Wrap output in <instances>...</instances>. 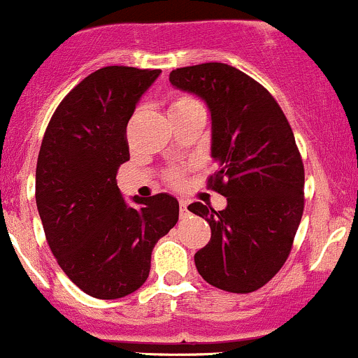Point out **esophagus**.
I'll return each instance as SVG.
<instances>
[{
	"mask_svg": "<svg viewBox=\"0 0 358 358\" xmlns=\"http://www.w3.org/2000/svg\"><path fill=\"white\" fill-rule=\"evenodd\" d=\"M179 212H180V217H186V215L189 214V210H187V203L184 200L179 201Z\"/></svg>",
	"mask_w": 358,
	"mask_h": 358,
	"instance_id": "esophagus-1",
	"label": "esophagus"
}]
</instances>
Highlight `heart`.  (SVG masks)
<instances>
[{"mask_svg": "<svg viewBox=\"0 0 358 358\" xmlns=\"http://www.w3.org/2000/svg\"><path fill=\"white\" fill-rule=\"evenodd\" d=\"M193 104H198V102L194 101L193 97H189V95H176V97L171 101V104H169V115H172V113L182 111V109L189 108V106H193ZM169 179H171L174 184H179L180 172L179 171H171V172H169Z\"/></svg>", "mask_w": 358, "mask_h": 358, "instance_id": "1", "label": "heart"}]
</instances>
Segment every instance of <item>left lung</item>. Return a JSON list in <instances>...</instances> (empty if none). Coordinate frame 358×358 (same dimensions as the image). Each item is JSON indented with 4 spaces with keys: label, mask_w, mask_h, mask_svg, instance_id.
I'll return each instance as SVG.
<instances>
[{
    "label": "left lung",
    "mask_w": 358,
    "mask_h": 358,
    "mask_svg": "<svg viewBox=\"0 0 358 358\" xmlns=\"http://www.w3.org/2000/svg\"><path fill=\"white\" fill-rule=\"evenodd\" d=\"M169 80L210 109L219 167L208 187L228 200L224 210L187 207L212 231L194 254L198 273L222 291H257L287 261L303 215L304 167L291 125L263 85L228 64L179 67Z\"/></svg>",
    "instance_id": "1"
}]
</instances>
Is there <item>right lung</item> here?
<instances>
[{
	"mask_svg": "<svg viewBox=\"0 0 358 358\" xmlns=\"http://www.w3.org/2000/svg\"><path fill=\"white\" fill-rule=\"evenodd\" d=\"M160 69L108 66L88 74L55 109L36 165V205L52 254L73 284L97 299L132 294L151 252L179 219L167 193L123 200L116 184L130 160L127 123Z\"/></svg>",
	"mask_w": 358,
	"mask_h": 358,
	"instance_id": "right-lung-1",
	"label": "right lung"
}]
</instances>
